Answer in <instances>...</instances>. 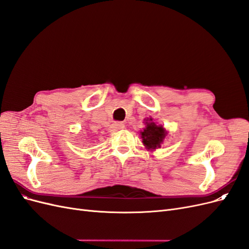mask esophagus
<instances>
[{"instance_id":"1","label":"esophagus","mask_w":249,"mask_h":249,"mask_svg":"<svg viewBox=\"0 0 249 249\" xmlns=\"http://www.w3.org/2000/svg\"><path fill=\"white\" fill-rule=\"evenodd\" d=\"M111 127H112V131H113V132H116V131H119V130L124 129V124L118 122V123L113 124Z\"/></svg>"}]
</instances>
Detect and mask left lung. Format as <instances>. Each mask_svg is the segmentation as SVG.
I'll use <instances>...</instances> for the list:
<instances>
[{
	"mask_svg": "<svg viewBox=\"0 0 249 249\" xmlns=\"http://www.w3.org/2000/svg\"><path fill=\"white\" fill-rule=\"evenodd\" d=\"M143 144L147 149L160 148L165 136L167 135V131L162 125H157L153 118H147L145 123L144 130L140 132Z\"/></svg>",
	"mask_w": 249,
	"mask_h": 249,
	"instance_id": "1",
	"label": "left lung"
}]
</instances>
